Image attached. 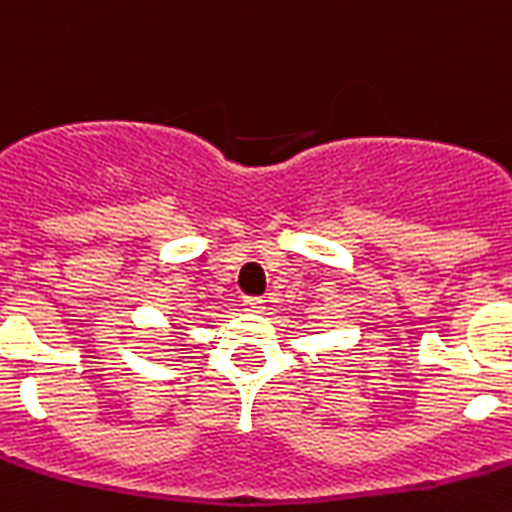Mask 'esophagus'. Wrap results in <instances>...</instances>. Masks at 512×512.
<instances>
[{"mask_svg": "<svg viewBox=\"0 0 512 512\" xmlns=\"http://www.w3.org/2000/svg\"><path fill=\"white\" fill-rule=\"evenodd\" d=\"M243 305H246V310H253V312L264 310V300H261V297H246Z\"/></svg>", "mask_w": 512, "mask_h": 512, "instance_id": "obj_1", "label": "esophagus"}]
</instances>
